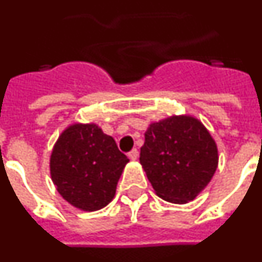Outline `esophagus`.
I'll return each mask as SVG.
<instances>
[{"mask_svg": "<svg viewBox=\"0 0 262 262\" xmlns=\"http://www.w3.org/2000/svg\"><path fill=\"white\" fill-rule=\"evenodd\" d=\"M128 157L131 160H136V159H138V157H139L138 149H136V148H135V149H133V151H129L128 152Z\"/></svg>", "mask_w": 262, "mask_h": 262, "instance_id": "obj_1", "label": "esophagus"}]
</instances>
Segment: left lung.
I'll return each instance as SVG.
<instances>
[{"label": "left lung", "mask_w": 262, "mask_h": 262, "mask_svg": "<svg viewBox=\"0 0 262 262\" xmlns=\"http://www.w3.org/2000/svg\"><path fill=\"white\" fill-rule=\"evenodd\" d=\"M140 164L155 193L177 205L190 202L211 181L217 147L201 120L172 115L148 126Z\"/></svg>", "instance_id": "left-lung-1"}]
</instances>
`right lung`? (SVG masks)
Segmentation results:
<instances>
[{
  "mask_svg": "<svg viewBox=\"0 0 262 262\" xmlns=\"http://www.w3.org/2000/svg\"><path fill=\"white\" fill-rule=\"evenodd\" d=\"M128 161L96 123H73L53 145L50 173L67 202L82 211H97L113 201Z\"/></svg>",
  "mask_w": 262,
  "mask_h": 262,
  "instance_id": "add662e5",
  "label": "right lung"
}]
</instances>
